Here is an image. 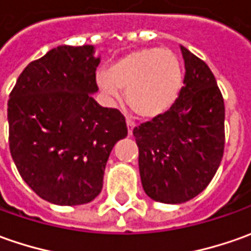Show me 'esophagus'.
Here are the masks:
<instances>
[{"label": "esophagus", "instance_id": "1", "mask_svg": "<svg viewBox=\"0 0 251 251\" xmlns=\"http://www.w3.org/2000/svg\"><path fill=\"white\" fill-rule=\"evenodd\" d=\"M126 125H127V133L132 134L133 133V129L136 124H134L133 121H130V119H126Z\"/></svg>", "mask_w": 251, "mask_h": 251}]
</instances>
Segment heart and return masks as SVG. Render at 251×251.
<instances>
[{
	"instance_id": "obj_1",
	"label": "heart",
	"mask_w": 251,
	"mask_h": 251,
	"mask_svg": "<svg viewBox=\"0 0 251 251\" xmlns=\"http://www.w3.org/2000/svg\"><path fill=\"white\" fill-rule=\"evenodd\" d=\"M97 84L111 100L126 101L137 115L155 118L175 104L182 89V68L169 50L142 48L127 52L111 64L108 72L97 74Z\"/></svg>"
}]
</instances>
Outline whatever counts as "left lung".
<instances>
[{
  "label": "left lung",
  "mask_w": 251,
  "mask_h": 251,
  "mask_svg": "<svg viewBox=\"0 0 251 251\" xmlns=\"http://www.w3.org/2000/svg\"><path fill=\"white\" fill-rule=\"evenodd\" d=\"M185 79L169 111L134 127L146 195L165 204L189 201L211 182L225 147V105L208 65L180 46Z\"/></svg>",
  "instance_id": "left-lung-1"
}]
</instances>
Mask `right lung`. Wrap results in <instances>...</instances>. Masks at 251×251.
<instances>
[{
    "instance_id": "right-lung-1",
    "label": "right lung",
    "mask_w": 251,
    "mask_h": 251,
    "mask_svg": "<svg viewBox=\"0 0 251 251\" xmlns=\"http://www.w3.org/2000/svg\"><path fill=\"white\" fill-rule=\"evenodd\" d=\"M93 46H59L30 62L8 101L9 150L22 179L58 205L90 203L109 152L127 136L125 117L101 107Z\"/></svg>"
}]
</instances>
